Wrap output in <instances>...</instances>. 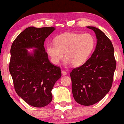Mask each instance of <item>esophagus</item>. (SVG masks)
<instances>
[{
  "label": "esophagus",
  "mask_w": 124,
  "mask_h": 124,
  "mask_svg": "<svg viewBox=\"0 0 124 124\" xmlns=\"http://www.w3.org/2000/svg\"><path fill=\"white\" fill-rule=\"evenodd\" d=\"M62 74L63 76H65V75H66V72L65 70H62Z\"/></svg>",
  "instance_id": "1"
}]
</instances>
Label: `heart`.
Returning <instances> with one entry per match:
<instances>
[{
	"label": "heart",
	"instance_id": "b5f03b06",
	"mask_svg": "<svg viewBox=\"0 0 124 124\" xmlns=\"http://www.w3.org/2000/svg\"><path fill=\"white\" fill-rule=\"evenodd\" d=\"M95 46V39L90 34L69 32L56 37L55 42H47L46 52L52 63L56 65L63 58L67 64L80 66L89 59Z\"/></svg>",
	"mask_w": 124,
	"mask_h": 124
}]
</instances>
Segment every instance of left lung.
I'll return each instance as SVG.
<instances>
[{"mask_svg":"<svg viewBox=\"0 0 124 124\" xmlns=\"http://www.w3.org/2000/svg\"><path fill=\"white\" fill-rule=\"evenodd\" d=\"M96 34L97 45L91 57L70 72L74 99L83 106L100 101L109 92L116 69L111 41L102 31L88 26Z\"/></svg>","mask_w":124,"mask_h":124,"instance_id":"obj_1","label":"left lung"}]
</instances>
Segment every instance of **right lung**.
Segmentation results:
<instances>
[{
    "mask_svg": "<svg viewBox=\"0 0 124 124\" xmlns=\"http://www.w3.org/2000/svg\"><path fill=\"white\" fill-rule=\"evenodd\" d=\"M55 30L52 27H28L13 42L9 71L16 93L27 103L44 107L52 100V91L61 77V68L50 62L44 48L45 39ZM34 48L30 53L27 49Z\"/></svg>",
    "mask_w": 124,
    "mask_h": 124,
    "instance_id": "right-lung-1",
    "label": "right lung"
}]
</instances>
